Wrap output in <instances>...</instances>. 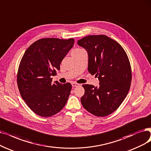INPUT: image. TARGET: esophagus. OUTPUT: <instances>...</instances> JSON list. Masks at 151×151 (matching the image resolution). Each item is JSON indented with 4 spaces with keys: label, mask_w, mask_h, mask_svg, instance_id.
Here are the masks:
<instances>
[{
    "label": "esophagus",
    "mask_w": 151,
    "mask_h": 151,
    "mask_svg": "<svg viewBox=\"0 0 151 151\" xmlns=\"http://www.w3.org/2000/svg\"><path fill=\"white\" fill-rule=\"evenodd\" d=\"M79 86V84L77 83H76V82L72 83V86L73 87H77V86Z\"/></svg>",
    "instance_id": "34e87169"
}]
</instances>
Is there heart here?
Returning <instances> with one entry per match:
<instances>
[{"label": "heart", "instance_id": "obj_1", "mask_svg": "<svg viewBox=\"0 0 151 151\" xmlns=\"http://www.w3.org/2000/svg\"><path fill=\"white\" fill-rule=\"evenodd\" d=\"M83 51H84V50H82V49H81V48H76V49H75V50L72 51V56L76 55H77V54H79L80 52H82Z\"/></svg>", "mask_w": 151, "mask_h": 151}]
</instances>
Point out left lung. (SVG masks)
<instances>
[{"mask_svg": "<svg viewBox=\"0 0 151 151\" xmlns=\"http://www.w3.org/2000/svg\"><path fill=\"white\" fill-rule=\"evenodd\" d=\"M87 50L88 70L100 81L99 87L83 84L85 93L81 104L96 116L114 112L127 96L132 72L128 57L118 42L104 35H89L77 41Z\"/></svg>", "mask_w": 151, "mask_h": 151, "instance_id": "left-lung-1", "label": "left lung"}]
</instances>
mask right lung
I'll list each match as a JSON object with an SVG mask.
<instances>
[{"mask_svg": "<svg viewBox=\"0 0 151 151\" xmlns=\"http://www.w3.org/2000/svg\"><path fill=\"white\" fill-rule=\"evenodd\" d=\"M74 40L42 38L30 45L21 59L17 72V85L23 100L35 113L50 117L67 103L72 85L52 83L60 64L73 46Z\"/></svg>", "mask_w": 151, "mask_h": 151, "instance_id": "obj_1", "label": "right lung"}]
</instances>
